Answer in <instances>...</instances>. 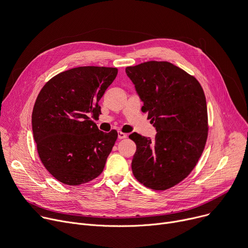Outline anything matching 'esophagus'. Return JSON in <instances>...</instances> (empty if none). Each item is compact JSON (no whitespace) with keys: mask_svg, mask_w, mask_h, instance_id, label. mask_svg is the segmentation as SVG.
<instances>
[{"mask_svg":"<svg viewBox=\"0 0 248 248\" xmlns=\"http://www.w3.org/2000/svg\"><path fill=\"white\" fill-rule=\"evenodd\" d=\"M118 138H119V140H124V139H126V138H127V134H126V133H124V132H122V131H119Z\"/></svg>","mask_w":248,"mask_h":248,"instance_id":"obj_1","label":"esophagus"}]
</instances>
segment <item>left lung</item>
<instances>
[{"label": "left lung", "mask_w": 248, "mask_h": 248, "mask_svg": "<svg viewBox=\"0 0 248 248\" xmlns=\"http://www.w3.org/2000/svg\"><path fill=\"white\" fill-rule=\"evenodd\" d=\"M157 133L154 140L133 132L137 144L131 169L153 190H166L194 169L208 138L206 97L198 80L167 61L125 68Z\"/></svg>", "instance_id": "1"}]
</instances>
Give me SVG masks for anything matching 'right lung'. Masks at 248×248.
<instances>
[{
	"mask_svg": "<svg viewBox=\"0 0 248 248\" xmlns=\"http://www.w3.org/2000/svg\"><path fill=\"white\" fill-rule=\"evenodd\" d=\"M111 67L83 66L51 78L39 92L31 116L39 158L59 182L77 186L97 178L118 139L90 118L101 114L99 101L117 77Z\"/></svg>",
	"mask_w": 248,
	"mask_h": 248,
	"instance_id": "add662e5",
	"label": "right lung"
}]
</instances>
